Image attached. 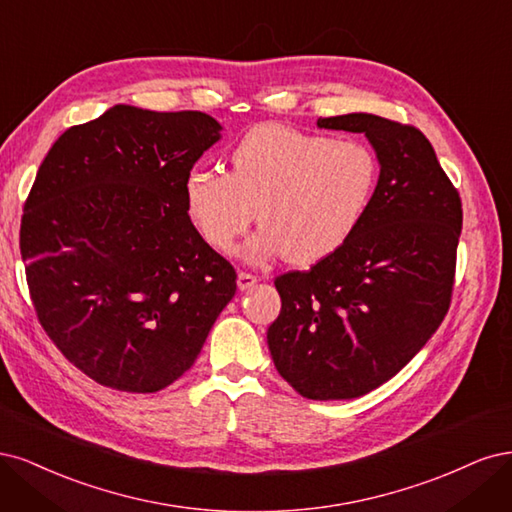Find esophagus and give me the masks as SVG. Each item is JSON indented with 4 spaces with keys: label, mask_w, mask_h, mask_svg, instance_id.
<instances>
[{
    "label": "esophagus",
    "mask_w": 512,
    "mask_h": 512,
    "mask_svg": "<svg viewBox=\"0 0 512 512\" xmlns=\"http://www.w3.org/2000/svg\"><path fill=\"white\" fill-rule=\"evenodd\" d=\"M257 276L255 274H249V272H238V289L240 291H249L257 285Z\"/></svg>",
    "instance_id": "obj_1"
}]
</instances>
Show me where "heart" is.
Here are the masks:
<instances>
[{
  "mask_svg": "<svg viewBox=\"0 0 512 512\" xmlns=\"http://www.w3.org/2000/svg\"><path fill=\"white\" fill-rule=\"evenodd\" d=\"M229 174L195 166L183 183L187 217L214 251L232 253L255 219L244 255H285L308 266L340 251L366 219L378 185V159L357 140L268 123L251 129L229 155Z\"/></svg>",
  "mask_w": 512,
  "mask_h": 512,
  "instance_id": "obj_1",
  "label": "heart"
}]
</instances>
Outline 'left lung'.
I'll use <instances>...</instances> for the list:
<instances>
[{
  "instance_id": "obj_1",
  "label": "left lung",
  "mask_w": 512,
  "mask_h": 512,
  "mask_svg": "<svg viewBox=\"0 0 512 512\" xmlns=\"http://www.w3.org/2000/svg\"><path fill=\"white\" fill-rule=\"evenodd\" d=\"M366 134L381 174L366 219L310 270L276 276L268 346L308 400H351L387 383L449 312L461 200L434 146L412 125L353 112L317 121Z\"/></svg>"
}]
</instances>
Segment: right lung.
I'll return each instance as SVG.
<instances>
[{"label": "right lung", "instance_id": "right-lung-1", "mask_svg": "<svg viewBox=\"0 0 512 512\" xmlns=\"http://www.w3.org/2000/svg\"><path fill=\"white\" fill-rule=\"evenodd\" d=\"M221 125L197 110L112 106L63 131L21 219L31 302L95 383L155 393L183 376L236 293L187 217L183 183Z\"/></svg>", "mask_w": 512, "mask_h": 512}]
</instances>
